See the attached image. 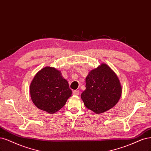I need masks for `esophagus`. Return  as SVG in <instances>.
Masks as SVG:
<instances>
[{"mask_svg":"<svg viewBox=\"0 0 151 151\" xmlns=\"http://www.w3.org/2000/svg\"><path fill=\"white\" fill-rule=\"evenodd\" d=\"M73 94L74 95H79V91H73Z\"/></svg>","mask_w":151,"mask_h":151,"instance_id":"1","label":"esophagus"}]
</instances>
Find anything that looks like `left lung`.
Instances as JSON below:
<instances>
[{"label":"left lung","instance_id":"8db88e82","mask_svg":"<svg viewBox=\"0 0 151 151\" xmlns=\"http://www.w3.org/2000/svg\"><path fill=\"white\" fill-rule=\"evenodd\" d=\"M122 94V86L114 71L105 63L91 70L86 78V90L81 93L85 106L102 114L115 106Z\"/></svg>","mask_w":151,"mask_h":151}]
</instances>
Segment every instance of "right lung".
<instances>
[{"instance_id":"add662e5","label":"right lung","mask_w":151,"mask_h":151,"mask_svg":"<svg viewBox=\"0 0 151 151\" xmlns=\"http://www.w3.org/2000/svg\"><path fill=\"white\" fill-rule=\"evenodd\" d=\"M29 92L34 105L52 114L63 107L72 93L61 72L50 66L44 67L35 75Z\"/></svg>"}]
</instances>
